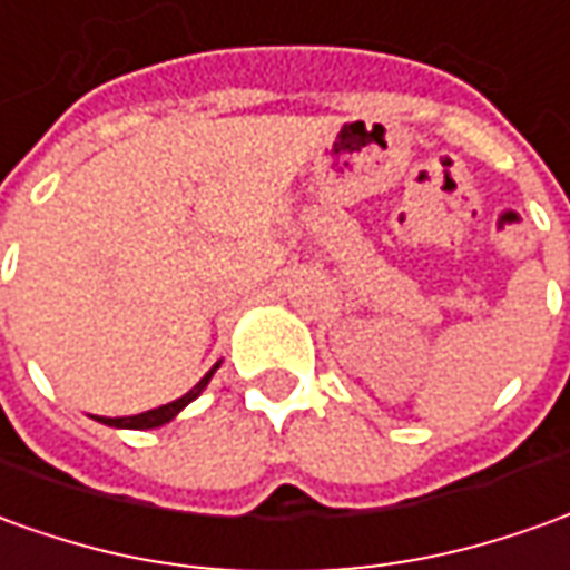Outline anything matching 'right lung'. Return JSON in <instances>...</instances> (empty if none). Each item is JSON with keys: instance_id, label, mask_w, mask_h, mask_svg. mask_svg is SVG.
<instances>
[{"instance_id": "right-lung-1", "label": "right lung", "mask_w": 570, "mask_h": 570, "mask_svg": "<svg viewBox=\"0 0 570 570\" xmlns=\"http://www.w3.org/2000/svg\"><path fill=\"white\" fill-rule=\"evenodd\" d=\"M213 373H216V367L209 370V373H206V376H203V380L197 382L194 389H190L188 395H181L178 401H173V404H163V407H157V410H145V413H135V416H98V420H101L105 425H117V429H157V425L169 423L173 416H178V410L188 407L190 401H194V397L200 395L203 389H206V382H209V376H213Z\"/></svg>"}]
</instances>
